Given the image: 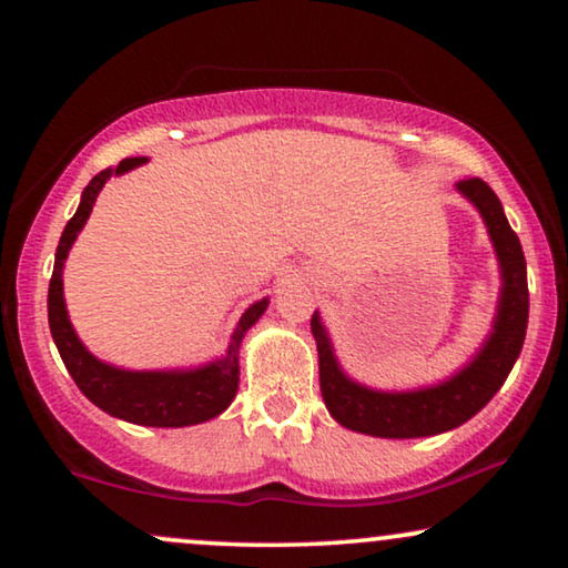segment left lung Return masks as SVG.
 Segmentation results:
<instances>
[{
    "mask_svg": "<svg viewBox=\"0 0 568 568\" xmlns=\"http://www.w3.org/2000/svg\"><path fill=\"white\" fill-rule=\"evenodd\" d=\"M457 189L478 206L501 263L504 286L491 338L486 341L473 364L449 383L416 393H377L352 383L338 369L321 317L313 315L310 325H313L317 362H321L323 400L331 416L346 429L387 439L429 437V434L455 429L494 398L523 352L527 310H530L523 245L504 216L501 201L480 178H465L457 183Z\"/></svg>",
    "mask_w": 568,
    "mask_h": 568,
    "instance_id": "left-lung-1",
    "label": "left lung"
}]
</instances>
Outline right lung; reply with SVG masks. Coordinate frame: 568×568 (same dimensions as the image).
<instances>
[{
	"instance_id": "add662e5",
	"label": "right lung",
	"mask_w": 568,
	"mask_h": 568,
	"mask_svg": "<svg viewBox=\"0 0 568 568\" xmlns=\"http://www.w3.org/2000/svg\"><path fill=\"white\" fill-rule=\"evenodd\" d=\"M142 162H146V158L121 160L119 168H105L103 173L92 178L88 189L82 191L80 206H77L72 220L67 222L57 247V263H53V274L49 284V325L61 359H64L77 387H80L98 408H103L105 414L142 426H191L220 416L222 410L230 406L232 398H235L240 372V341H243L245 331L263 315L268 300L255 302L253 307L245 310L224 359L193 372L115 369L111 364L98 362L95 356L80 344V338H77L72 323H69L67 317L61 268H64L69 247L74 243L77 232H80L84 227V222H88L92 204H95L98 193L103 191L108 178L126 173V170L142 165Z\"/></svg>"
}]
</instances>
